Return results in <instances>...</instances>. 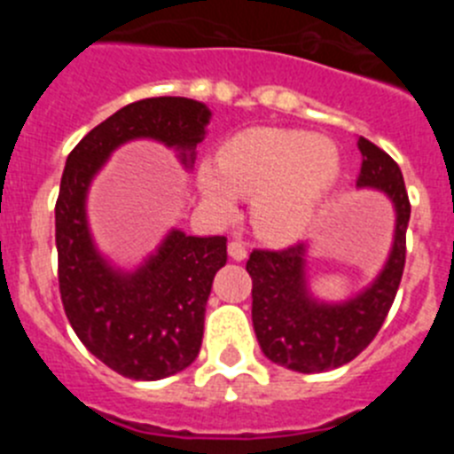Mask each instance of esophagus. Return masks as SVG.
<instances>
[{"instance_id": "obj_1", "label": "esophagus", "mask_w": 454, "mask_h": 454, "mask_svg": "<svg viewBox=\"0 0 454 454\" xmlns=\"http://www.w3.org/2000/svg\"><path fill=\"white\" fill-rule=\"evenodd\" d=\"M227 252H230V256L234 259V262H243L247 256V247L240 243V240H231L230 246H227Z\"/></svg>"}]
</instances>
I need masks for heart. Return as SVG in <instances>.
Wrapping results in <instances>:
<instances>
[{"label": "heart", "mask_w": 454, "mask_h": 454, "mask_svg": "<svg viewBox=\"0 0 454 454\" xmlns=\"http://www.w3.org/2000/svg\"><path fill=\"white\" fill-rule=\"evenodd\" d=\"M340 177L339 150L307 131H240L218 150V168L200 163L198 188L220 220H234L239 195L254 198V230L272 243L307 234Z\"/></svg>", "instance_id": "obj_1"}]
</instances>
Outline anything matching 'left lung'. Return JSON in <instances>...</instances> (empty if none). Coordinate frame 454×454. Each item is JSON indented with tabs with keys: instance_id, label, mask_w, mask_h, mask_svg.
Wrapping results in <instances>:
<instances>
[{
	"instance_id": "left-lung-1",
	"label": "left lung",
	"mask_w": 454,
	"mask_h": 454,
	"mask_svg": "<svg viewBox=\"0 0 454 454\" xmlns=\"http://www.w3.org/2000/svg\"><path fill=\"white\" fill-rule=\"evenodd\" d=\"M362 172L356 188L384 192L395 211L388 259L380 275L343 302L314 298L307 279V243L286 250H254L247 259L252 277V325L263 355L298 372H325L352 362L375 339L391 309L407 254L409 207L398 163L371 140H356Z\"/></svg>"
}]
</instances>
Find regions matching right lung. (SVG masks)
Segmentation results:
<instances>
[{"mask_svg":"<svg viewBox=\"0 0 454 454\" xmlns=\"http://www.w3.org/2000/svg\"><path fill=\"white\" fill-rule=\"evenodd\" d=\"M208 120V106L195 99H140L88 131L66 161L56 200L63 309L83 346L129 380L154 382L195 362L211 284L227 263V239L170 230L138 268L122 270L92 240L88 188L108 156L138 138L172 147L188 170Z\"/></svg>","mask_w":454,"mask_h":454,"instance_id":"obj_1","label":"right lung"}]
</instances>
